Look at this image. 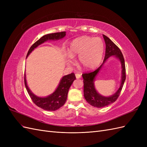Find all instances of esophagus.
Masks as SVG:
<instances>
[{"label":"esophagus","mask_w":147,"mask_h":147,"mask_svg":"<svg viewBox=\"0 0 147 147\" xmlns=\"http://www.w3.org/2000/svg\"><path fill=\"white\" fill-rule=\"evenodd\" d=\"M75 77H76V78H77V79L80 78H81V74H75Z\"/></svg>","instance_id":"1"}]
</instances>
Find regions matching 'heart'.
Masks as SVG:
<instances>
[{"instance_id":"obj_1","label":"heart","mask_w":147,"mask_h":147,"mask_svg":"<svg viewBox=\"0 0 147 147\" xmlns=\"http://www.w3.org/2000/svg\"><path fill=\"white\" fill-rule=\"evenodd\" d=\"M104 50V44L100 38L83 35L70 43L67 63L73 64V57L78 56L79 64L84 69H94L101 63Z\"/></svg>"}]
</instances>
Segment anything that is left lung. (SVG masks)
<instances>
[{
	"instance_id": "1",
	"label": "left lung",
	"mask_w": 147,
	"mask_h": 147,
	"mask_svg": "<svg viewBox=\"0 0 147 147\" xmlns=\"http://www.w3.org/2000/svg\"><path fill=\"white\" fill-rule=\"evenodd\" d=\"M103 37L105 42V55L103 63L99 67L92 72L82 74L84 83V97L89 104L97 108H102L107 106L116 101L119 96L120 92L126 80V68L124 63V57L119 48L111 40L103 35ZM111 56H115L121 63L122 65V79L120 88L112 96H104L96 91L94 85L95 78L98 73L106 61Z\"/></svg>"
}]
</instances>
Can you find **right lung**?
<instances>
[{"label": "right lung", "mask_w": 147, "mask_h": 147, "mask_svg": "<svg viewBox=\"0 0 147 147\" xmlns=\"http://www.w3.org/2000/svg\"><path fill=\"white\" fill-rule=\"evenodd\" d=\"M65 32H61L48 34L43 35L31 46L28 51L26 57H28L30 53L40 45L47 41L58 40L63 38L65 36ZM75 79H76V77H75V75L74 73L65 75L61 78L55 91L52 94L47 97H38L35 95L30 90L28 86L27 82H26V74L24 75V84L28 94L35 105L43 110L48 111H55L64 105L67 100V97L69 88Z\"/></svg>", "instance_id": "add662e5"}]
</instances>
